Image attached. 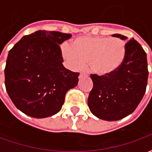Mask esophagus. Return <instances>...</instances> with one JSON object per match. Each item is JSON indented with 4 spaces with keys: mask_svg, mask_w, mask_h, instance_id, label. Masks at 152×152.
<instances>
[{
    "mask_svg": "<svg viewBox=\"0 0 152 152\" xmlns=\"http://www.w3.org/2000/svg\"><path fill=\"white\" fill-rule=\"evenodd\" d=\"M85 76H87V75L86 74H85V73H80L79 76V78L80 79V78H82V77H85Z\"/></svg>",
    "mask_w": 152,
    "mask_h": 152,
    "instance_id": "34e87169",
    "label": "esophagus"
}]
</instances>
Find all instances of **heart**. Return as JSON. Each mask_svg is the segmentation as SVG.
I'll return each mask as SVG.
<instances>
[{
	"instance_id": "b5f03b06",
	"label": "heart",
	"mask_w": 152,
	"mask_h": 152,
	"mask_svg": "<svg viewBox=\"0 0 152 152\" xmlns=\"http://www.w3.org/2000/svg\"><path fill=\"white\" fill-rule=\"evenodd\" d=\"M61 53L69 67L83 69L87 64L90 72L99 76H108L123 65L127 47L124 40L109 37H79L61 45Z\"/></svg>"
}]
</instances>
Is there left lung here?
Instances as JSON below:
<instances>
[{
  "label": "left lung",
  "mask_w": 152,
  "mask_h": 152,
  "mask_svg": "<svg viewBox=\"0 0 152 152\" xmlns=\"http://www.w3.org/2000/svg\"><path fill=\"white\" fill-rule=\"evenodd\" d=\"M112 37L126 40L121 34ZM123 65L108 76L90 75L94 83L88 106L95 116L104 121H119L135 111L146 92L148 78L147 53L133 38L126 43Z\"/></svg>",
  "instance_id": "1"
}]
</instances>
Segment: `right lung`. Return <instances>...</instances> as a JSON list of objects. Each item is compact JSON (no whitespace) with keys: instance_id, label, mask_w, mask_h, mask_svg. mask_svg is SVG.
Masks as SVG:
<instances>
[{"instance_id":"right-lung-1","label":"right lung","mask_w":152,"mask_h":152,"mask_svg":"<svg viewBox=\"0 0 152 152\" xmlns=\"http://www.w3.org/2000/svg\"><path fill=\"white\" fill-rule=\"evenodd\" d=\"M72 37L60 31H37L24 36L9 52L6 91L15 107L34 118L59 112L66 93L78 84L79 72L63 65L59 45Z\"/></svg>"}]
</instances>
